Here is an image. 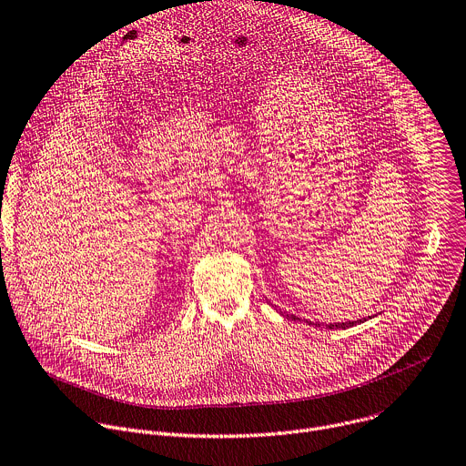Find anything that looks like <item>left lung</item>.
Returning a JSON list of instances; mask_svg holds the SVG:
<instances>
[{"mask_svg": "<svg viewBox=\"0 0 466 466\" xmlns=\"http://www.w3.org/2000/svg\"><path fill=\"white\" fill-rule=\"evenodd\" d=\"M287 318H290V319H299V318H296V316H289L287 314ZM370 318V316H369ZM365 319V318H363ZM356 323H361V319H358V321H345V323H329V325H325L327 329H330V330H334V329H349V327H352V325H356ZM316 327H321V323H316Z\"/></svg>", "mask_w": 466, "mask_h": 466, "instance_id": "1", "label": "left lung"}]
</instances>
